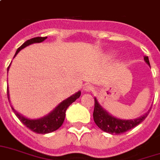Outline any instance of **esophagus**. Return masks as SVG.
Here are the masks:
<instances>
[{"mask_svg":"<svg viewBox=\"0 0 160 160\" xmlns=\"http://www.w3.org/2000/svg\"><path fill=\"white\" fill-rule=\"evenodd\" d=\"M83 90H84L85 92H92L93 90V86L91 84H86L84 85V87H83Z\"/></svg>","mask_w":160,"mask_h":160,"instance_id":"34e87169","label":"esophagus"}]
</instances>
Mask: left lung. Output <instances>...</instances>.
Listing matches in <instances>:
<instances>
[{"label":"left lung","instance_id":"1","mask_svg":"<svg viewBox=\"0 0 160 160\" xmlns=\"http://www.w3.org/2000/svg\"><path fill=\"white\" fill-rule=\"evenodd\" d=\"M144 60L150 66L149 60L148 56H144ZM151 110L150 109L146 114L136 120H121L114 116H110L103 108L98 104L97 99L94 98V110H93V120L95 124L102 131L110 134H121L124 133L133 127H137L141 122L146 119L148 113Z\"/></svg>","mask_w":160,"mask_h":160}]
</instances>
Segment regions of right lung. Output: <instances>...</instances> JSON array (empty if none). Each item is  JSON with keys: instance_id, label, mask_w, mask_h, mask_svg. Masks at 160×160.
<instances>
[{"instance_id": "obj_1", "label": "right lung", "mask_w": 160, "mask_h": 160, "mask_svg": "<svg viewBox=\"0 0 160 160\" xmlns=\"http://www.w3.org/2000/svg\"><path fill=\"white\" fill-rule=\"evenodd\" d=\"M47 39V37H36V38L28 39L17 50L15 56L22 49H23L28 45L33 44V43H40V42L44 41V39ZM8 69H9V67L7 68V70ZM80 95H81V92L79 91L77 93H75L74 95L71 96L70 98H67L66 100L62 102L48 116H44L41 119H38V120H30V119L26 118L24 116H21L20 114H18L12 107V109L13 112L15 113L17 117L20 120V121L24 125L25 127H27L28 129L33 131V132L39 133V134H46V133L52 132L54 131L57 130L59 127H62V125L63 124V121L65 120V116H66V110H67V108L69 107L70 104H72L77 98H78L80 97ZM7 97H8V100H9L8 88H7Z\"/></svg>"}]
</instances>
